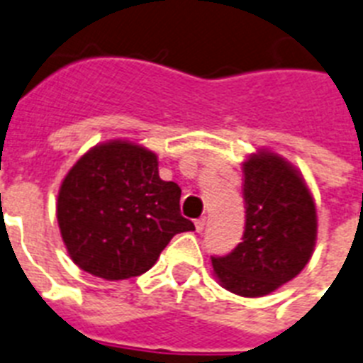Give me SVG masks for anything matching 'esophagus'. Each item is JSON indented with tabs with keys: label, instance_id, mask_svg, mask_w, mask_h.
<instances>
[{
	"label": "esophagus",
	"instance_id": "1",
	"mask_svg": "<svg viewBox=\"0 0 363 363\" xmlns=\"http://www.w3.org/2000/svg\"><path fill=\"white\" fill-rule=\"evenodd\" d=\"M205 225H207V220H205V218H197V220H196V229H197V233L205 231Z\"/></svg>",
	"mask_w": 363,
	"mask_h": 363
}]
</instances>
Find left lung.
Listing matches in <instances>:
<instances>
[{"mask_svg":"<svg viewBox=\"0 0 363 363\" xmlns=\"http://www.w3.org/2000/svg\"><path fill=\"white\" fill-rule=\"evenodd\" d=\"M242 169V242L228 255L212 257V268L228 291L257 298L308 264L317 240V211L302 175L281 156L259 151Z\"/></svg>","mask_w":363,"mask_h":363,"instance_id":"8db88e82","label":"left lung"}]
</instances>
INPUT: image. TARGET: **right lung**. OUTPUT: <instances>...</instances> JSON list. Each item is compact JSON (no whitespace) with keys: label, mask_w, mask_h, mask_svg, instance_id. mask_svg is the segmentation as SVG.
Returning <instances> with one entry per match:
<instances>
[{"label":"right lung","mask_w":363,"mask_h":363,"mask_svg":"<svg viewBox=\"0 0 363 363\" xmlns=\"http://www.w3.org/2000/svg\"><path fill=\"white\" fill-rule=\"evenodd\" d=\"M179 201L181 188L162 181L155 152L113 140L93 147L67 173L57 222L82 270L126 279L147 272L177 233L196 229Z\"/></svg>","instance_id":"1"}]
</instances>
